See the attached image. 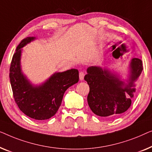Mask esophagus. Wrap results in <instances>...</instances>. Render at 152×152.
I'll return each mask as SVG.
<instances>
[{
  "mask_svg": "<svg viewBox=\"0 0 152 152\" xmlns=\"http://www.w3.org/2000/svg\"><path fill=\"white\" fill-rule=\"evenodd\" d=\"M84 77H85V73L83 72H80V73H79V79H80V80L83 81L84 80Z\"/></svg>",
  "mask_w": 152,
  "mask_h": 152,
  "instance_id": "esophagus-1",
  "label": "esophagus"
}]
</instances>
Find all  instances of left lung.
<instances>
[{"instance_id":"left-lung-1","label":"left lung","mask_w":152,"mask_h":152,"mask_svg":"<svg viewBox=\"0 0 152 152\" xmlns=\"http://www.w3.org/2000/svg\"><path fill=\"white\" fill-rule=\"evenodd\" d=\"M142 69V61L138 58L129 61L125 76L121 74L123 72L107 67L87 68L84 79L89 85L87 102L94 114L112 118L125 112L131 106L136 82Z\"/></svg>"}]
</instances>
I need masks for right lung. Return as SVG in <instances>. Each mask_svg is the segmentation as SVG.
<instances>
[{
    "label": "right lung",
    "mask_w": 152,
    "mask_h": 152,
    "mask_svg": "<svg viewBox=\"0 0 152 152\" xmlns=\"http://www.w3.org/2000/svg\"><path fill=\"white\" fill-rule=\"evenodd\" d=\"M37 39L29 36L16 48L10 69V83L18 107L30 118L43 121L52 118L61 106L65 91L78 82V69L56 72L39 84H34L24 74L21 65L23 48Z\"/></svg>",
    "instance_id": "right-lung-1"
}]
</instances>
